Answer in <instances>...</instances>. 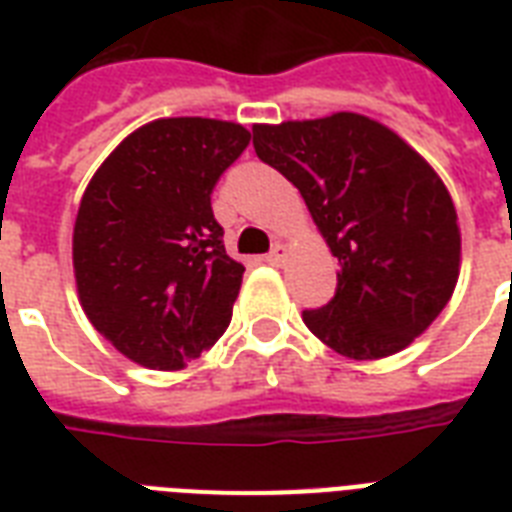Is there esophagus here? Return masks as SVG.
Wrapping results in <instances>:
<instances>
[{
  "label": "esophagus",
  "instance_id": "obj_1",
  "mask_svg": "<svg viewBox=\"0 0 512 512\" xmlns=\"http://www.w3.org/2000/svg\"><path fill=\"white\" fill-rule=\"evenodd\" d=\"M287 257H289L287 244H273V249L268 252V257H265V260H268L271 265H284L287 263Z\"/></svg>",
  "mask_w": 512,
  "mask_h": 512
}]
</instances>
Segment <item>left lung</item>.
Returning <instances> with one entry per match:
<instances>
[{
	"label": "left lung",
	"mask_w": 512,
	"mask_h": 512,
	"mask_svg": "<svg viewBox=\"0 0 512 512\" xmlns=\"http://www.w3.org/2000/svg\"><path fill=\"white\" fill-rule=\"evenodd\" d=\"M252 135L340 263L332 303L305 311V327L353 361L409 348L460 279V223L444 180L401 135L353 111L255 124Z\"/></svg>",
	"instance_id": "1"
}]
</instances>
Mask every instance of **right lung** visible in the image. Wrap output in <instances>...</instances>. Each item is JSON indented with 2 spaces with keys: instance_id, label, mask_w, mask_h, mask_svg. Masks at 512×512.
I'll list each match as a JSON object with an SVG mask.
<instances>
[{
  "instance_id": "add662e5",
  "label": "right lung",
  "mask_w": 512,
  "mask_h": 512,
  "mask_svg": "<svg viewBox=\"0 0 512 512\" xmlns=\"http://www.w3.org/2000/svg\"><path fill=\"white\" fill-rule=\"evenodd\" d=\"M249 138L223 119H154L84 188L71 239L76 295L135 364L177 372L231 324L244 265L225 255L209 193Z\"/></svg>"
}]
</instances>
